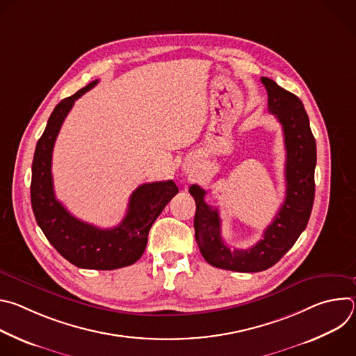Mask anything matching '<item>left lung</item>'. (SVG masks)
<instances>
[{
    "label": "left lung",
    "mask_w": 356,
    "mask_h": 356,
    "mask_svg": "<svg viewBox=\"0 0 356 356\" xmlns=\"http://www.w3.org/2000/svg\"><path fill=\"white\" fill-rule=\"evenodd\" d=\"M268 91V108L283 128L286 146V197L264 238L249 249H229L221 238L218 209L206 204V190L190 187L195 200L194 229L202 258L211 266L234 272H262L277 264L306 229L314 202L316 139L301 99L268 77L261 79Z\"/></svg>",
    "instance_id": "obj_1"
}]
</instances>
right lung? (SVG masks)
Here are the masks:
<instances>
[{
    "instance_id": "add662e5",
    "label": "right lung",
    "mask_w": 356,
    "mask_h": 356,
    "mask_svg": "<svg viewBox=\"0 0 356 356\" xmlns=\"http://www.w3.org/2000/svg\"><path fill=\"white\" fill-rule=\"evenodd\" d=\"M97 83L98 80H94L62 99L50 114L35 149L31 201L38 225L65 259L81 269L113 270L129 266L142 257L152 224L179 188L173 180L139 186L131 194L124 220L110 229H101L76 218L58 201L52 179L55 140L74 101Z\"/></svg>"
}]
</instances>
